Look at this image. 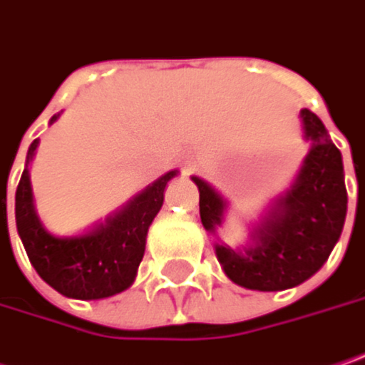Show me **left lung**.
Returning a JSON list of instances; mask_svg holds the SVG:
<instances>
[{
    "mask_svg": "<svg viewBox=\"0 0 365 365\" xmlns=\"http://www.w3.org/2000/svg\"><path fill=\"white\" fill-rule=\"evenodd\" d=\"M302 121L312 148L297 182L256 227L252 246H215L227 277L246 289L283 291L304 283L327 262L343 231L347 190L341 150L310 109H302ZM192 180L200 192L204 229L215 231L223 221L225 202L200 178Z\"/></svg>",
    "mask_w": 365,
    "mask_h": 365,
    "instance_id": "obj_1",
    "label": "left lung"
}]
</instances>
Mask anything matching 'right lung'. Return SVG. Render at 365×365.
Returning a JSON list of instances; mask_svg holds the SVG:
<instances>
[{
    "label": "right lung",
    "mask_w": 365,
    "mask_h": 365,
    "mask_svg": "<svg viewBox=\"0 0 365 365\" xmlns=\"http://www.w3.org/2000/svg\"><path fill=\"white\" fill-rule=\"evenodd\" d=\"M55 119L57 115L51 121ZM36 146L38 140L31 144L26 163L33 161ZM173 175L175 171L165 173L95 231L80 237H55L34 212L31 178L24 169L16 190V227L38 277L74 299H103L128 289L144 256L148 227L161 210L165 185Z\"/></svg>",
    "instance_id": "add662e5"
}]
</instances>
